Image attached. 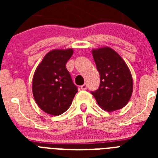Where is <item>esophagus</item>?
Returning <instances> with one entry per match:
<instances>
[{"label":"esophagus","mask_w":158,"mask_h":158,"mask_svg":"<svg viewBox=\"0 0 158 158\" xmlns=\"http://www.w3.org/2000/svg\"><path fill=\"white\" fill-rule=\"evenodd\" d=\"M81 89L82 90H85V89H87V84H84V85H82L81 86Z\"/></svg>","instance_id":"34e87169"}]
</instances>
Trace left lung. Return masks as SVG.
<instances>
[{
	"label": "left lung",
	"mask_w": 158,
	"mask_h": 158,
	"mask_svg": "<svg viewBox=\"0 0 158 158\" xmlns=\"http://www.w3.org/2000/svg\"><path fill=\"white\" fill-rule=\"evenodd\" d=\"M93 59L100 73V86L91 93L97 104L107 111L121 109L133 91V80L123 58L109 47L93 50Z\"/></svg>",
	"instance_id": "1"
}]
</instances>
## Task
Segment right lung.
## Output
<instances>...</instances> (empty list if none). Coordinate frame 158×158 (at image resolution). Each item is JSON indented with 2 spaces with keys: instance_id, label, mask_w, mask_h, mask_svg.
I'll use <instances>...</instances> for the list:
<instances>
[{
  "instance_id": "obj_1",
  "label": "right lung",
  "mask_w": 158,
  "mask_h": 158,
  "mask_svg": "<svg viewBox=\"0 0 158 158\" xmlns=\"http://www.w3.org/2000/svg\"><path fill=\"white\" fill-rule=\"evenodd\" d=\"M73 53L72 49L50 51L35 72L33 96L39 107L50 115L65 112L77 93V87L65 66Z\"/></svg>"
}]
</instances>
